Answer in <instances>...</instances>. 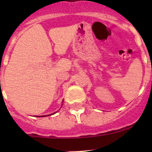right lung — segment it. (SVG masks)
I'll use <instances>...</instances> for the list:
<instances>
[{
	"label": "right lung",
	"instance_id": "right-lung-1",
	"mask_svg": "<svg viewBox=\"0 0 152 152\" xmlns=\"http://www.w3.org/2000/svg\"><path fill=\"white\" fill-rule=\"evenodd\" d=\"M54 113H53V114H54ZM53 114H51V115H53ZM42 116H46V115H42ZM37 117H38V116H37Z\"/></svg>",
	"mask_w": 152,
	"mask_h": 152
}]
</instances>
